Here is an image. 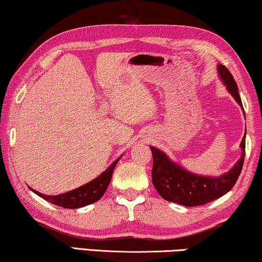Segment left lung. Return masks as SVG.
<instances>
[{
  "label": "left lung",
  "mask_w": 262,
  "mask_h": 262,
  "mask_svg": "<svg viewBox=\"0 0 262 262\" xmlns=\"http://www.w3.org/2000/svg\"><path fill=\"white\" fill-rule=\"evenodd\" d=\"M218 76L222 83L227 87L232 98L243 108L237 84L227 68L222 64L217 66ZM241 157L234 167L227 173L210 177V175L194 174L174 162L162 150L150 146L152 151V184L159 194L168 202L180 204L184 206H199L221 198L234 187L241 174L246 151V134L241 144Z\"/></svg>",
  "instance_id": "obj_1"
}]
</instances>
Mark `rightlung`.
Instances as JSON below:
<instances>
[{"instance_id":"1","label":"right lung","mask_w":262,"mask_h":262,"mask_svg":"<svg viewBox=\"0 0 262 262\" xmlns=\"http://www.w3.org/2000/svg\"><path fill=\"white\" fill-rule=\"evenodd\" d=\"M119 156L111 166L107 168L105 171H102L98 178L93 179L92 181L87 182L85 185H82L76 189L69 191L67 193H62L58 195H46L42 193L32 189L35 194L40 196V198L48 200L49 203L55 204L57 206L66 207V209H78V207L87 206L89 204H93L101 198L105 194L107 187H108L111 179H112V174L114 168H116L118 161L120 160Z\"/></svg>"}]
</instances>
